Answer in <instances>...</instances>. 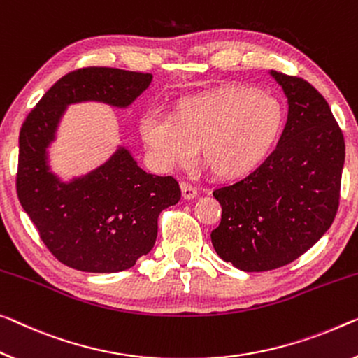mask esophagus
Returning a JSON list of instances; mask_svg holds the SVG:
<instances>
[{
	"label": "esophagus",
	"instance_id": "esophagus-1",
	"mask_svg": "<svg viewBox=\"0 0 358 358\" xmlns=\"http://www.w3.org/2000/svg\"><path fill=\"white\" fill-rule=\"evenodd\" d=\"M180 190H182L184 200H192V198H195L198 195V190L189 182H180Z\"/></svg>",
	"mask_w": 358,
	"mask_h": 358
}]
</instances>
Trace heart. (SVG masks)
Returning <instances> with one entry per match:
<instances>
[{"instance_id": "b5f03b06", "label": "heart", "mask_w": 358, "mask_h": 358, "mask_svg": "<svg viewBox=\"0 0 358 358\" xmlns=\"http://www.w3.org/2000/svg\"><path fill=\"white\" fill-rule=\"evenodd\" d=\"M285 124L282 103L252 87L232 86L182 99L171 113H142L139 133L152 164L162 171L195 157L219 178L251 173L277 144Z\"/></svg>"}]
</instances>
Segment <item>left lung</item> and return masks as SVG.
<instances>
[{"mask_svg":"<svg viewBox=\"0 0 358 358\" xmlns=\"http://www.w3.org/2000/svg\"><path fill=\"white\" fill-rule=\"evenodd\" d=\"M268 73L288 99L278 145L255 171L213 192L222 206L213 246L243 272L287 266L325 235L339 206L345 158L325 97L306 80Z\"/></svg>","mask_w":358,"mask_h":358,"instance_id":"8db88e82","label":"left lung"}]
</instances>
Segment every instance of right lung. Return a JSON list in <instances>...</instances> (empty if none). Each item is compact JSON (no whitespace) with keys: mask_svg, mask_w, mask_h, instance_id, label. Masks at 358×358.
Segmentation results:
<instances>
[{"mask_svg":"<svg viewBox=\"0 0 358 358\" xmlns=\"http://www.w3.org/2000/svg\"><path fill=\"white\" fill-rule=\"evenodd\" d=\"M152 78L108 67L71 71L51 86L20 128L19 201L48 250L76 271L113 273L133 267L155 245L158 214L180 200L178 180L145 173L124 145L69 180L52 171L49 160L70 106L99 102L124 110Z\"/></svg>","mask_w":358,"mask_h":358,"instance_id":"1","label":"right lung"}]
</instances>
